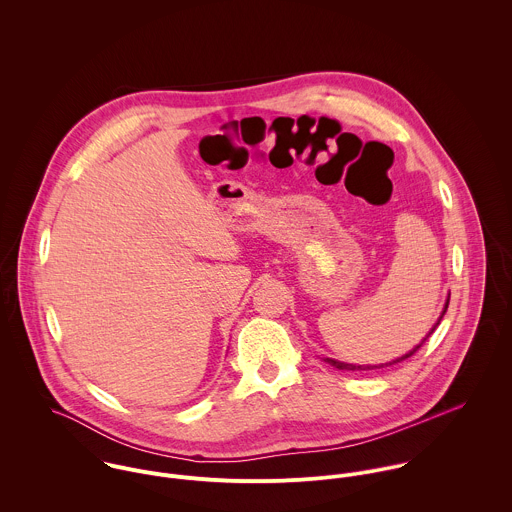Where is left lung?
<instances>
[{"mask_svg":"<svg viewBox=\"0 0 512 512\" xmlns=\"http://www.w3.org/2000/svg\"><path fill=\"white\" fill-rule=\"evenodd\" d=\"M447 305H449V295H447V299H445V305H443V311H441V315L438 317V321L434 323V327L428 331V335L410 351V353H406V355H402V357H398L396 361H390V363H384V365H349V363H341V361H335V359H329V357H325L323 361L325 363H329L331 366H335V368H339V370H374V368H384V366L396 365V363H400V361H404V359H408V357H412L424 343H426V339L436 331V327L439 325V321L443 319V315H445V311H447Z\"/></svg>","mask_w":512,"mask_h":512,"instance_id":"obj_1","label":"left lung"}]
</instances>
